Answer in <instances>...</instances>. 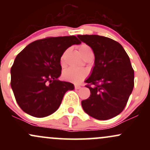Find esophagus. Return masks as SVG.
Returning a JSON list of instances; mask_svg holds the SVG:
<instances>
[{
  "mask_svg": "<svg viewBox=\"0 0 150 150\" xmlns=\"http://www.w3.org/2000/svg\"><path fill=\"white\" fill-rule=\"evenodd\" d=\"M81 88V86L80 85H75V89H79Z\"/></svg>",
  "mask_w": 150,
  "mask_h": 150,
  "instance_id": "1",
  "label": "esophagus"
}]
</instances>
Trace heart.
I'll return each instance as SVG.
<instances>
[{
    "instance_id": "heart-1",
    "label": "heart",
    "mask_w": 150,
    "mask_h": 150,
    "mask_svg": "<svg viewBox=\"0 0 150 150\" xmlns=\"http://www.w3.org/2000/svg\"><path fill=\"white\" fill-rule=\"evenodd\" d=\"M78 50L80 51V54L82 56L85 54L86 53L89 51H92L91 48L87 44H82L78 47ZM65 56V52L62 55L61 58V63L63 64L64 62V58ZM87 71L85 69L82 68H68L65 69L63 73V77H64L66 80L71 81V82H75V83H80L84 79L87 77Z\"/></svg>"
}]
</instances>
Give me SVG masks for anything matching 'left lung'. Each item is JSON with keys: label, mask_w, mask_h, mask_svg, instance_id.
<instances>
[{"label": "left lung", "mask_w": 150, "mask_h": 150, "mask_svg": "<svg viewBox=\"0 0 150 150\" xmlns=\"http://www.w3.org/2000/svg\"><path fill=\"white\" fill-rule=\"evenodd\" d=\"M93 50L94 66L86 87L90 96L82 101L87 114L108 120L123 111L134 87V70L129 56L118 42L99 35H77Z\"/></svg>", "instance_id": "8db88e82"}]
</instances>
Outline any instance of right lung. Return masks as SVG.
<instances>
[{
	"label": "right lung",
	"instance_id": "add662e5",
	"mask_svg": "<svg viewBox=\"0 0 150 150\" xmlns=\"http://www.w3.org/2000/svg\"><path fill=\"white\" fill-rule=\"evenodd\" d=\"M81 42L75 36L47 37L27 45L12 66V89L20 107L37 118L49 116L58 109L72 83L60 81L61 58L65 51Z\"/></svg>",
	"mask_w": 150,
	"mask_h": 150
}]
</instances>
